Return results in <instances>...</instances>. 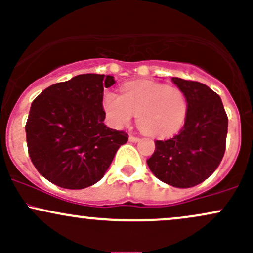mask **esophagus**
<instances>
[{
	"label": "esophagus",
	"instance_id": "esophagus-1",
	"mask_svg": "<svg viewBox=\"0 0 253 253\" xmlns=\"http://www.w3.org/2000/svg\"><path fill=\"white\" fill-rule=\"evenodd\" d=\"M129 141L130 143H136V141H139V138L138 136H135V135H129Z\"/></svg>",
	"mask_w": 253,
	"mask_h": 253
}]
</instances>
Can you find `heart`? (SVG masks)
I'll return each instance as SVG.
<instances>
[{
    "label": "heart",
    "mask_w": 253,
    "mask_h": 253,
    "mask_svg": "<svg viewBox=\"0 0 253 253\" xmlns=\"http://www.w3.org/2000/svg\"><path fill=\"white\" fill-rule=\"evenodd\" d=\"M103 107L113 126H126L136 113V123L144 133L168 136L182 127L188 101L178 86L153 81H133L125 84L121 95L107 92Z\"/></svg>",
    "instance_id": "obj_1"
}]
</instances>
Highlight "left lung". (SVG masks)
<instances>
[{"label": "left lung", "mask_w": 253, "mask_h": 253, "mask_svg": "<svg viewBox=\"0 0 253 253\" xmlns=\"http://www.w3.org/2000/svg\"><path fill=\"white\" fill-rule=\"evenodd\" d=\"M172 82L187 96V117L172 138L155 141L147 165L162 182L190 188L207 179L221 163L228 118L221 98L210 86L178 77H172Z\"/></svg>", "instance_id": "obj_1"}]
</instances>
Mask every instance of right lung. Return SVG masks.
Masks as SVG:
<instances>
[{"instance_id":"1","label":"right lung","mask_w":253,"mask_h":253,"mask_svg":"<svg viewBox=\"0 0 253 253\" xmlns=\"http://www.w3.org/2000/svg\"><path fill=\"white\" fill-rule=\"evenodd\" d=\"M114 77L84 74L52 84L32 102L26 123L28 155L36 169L58 187L83 189L102 178L124 130L103 124V90Z\"/></svg>"}]
</instances>
